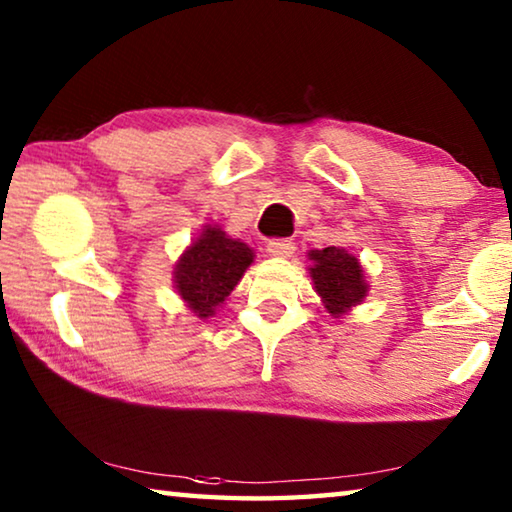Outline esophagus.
Returning a JSON list of instances; mask_svg holds the SVG:
<instances>
[{"instance_id": "34e87169", "label": "esophagus", "mask_w": 512, "mask_h": 512, "mask_svg": "<svg viewBox=\"0 0 512 512\" xmlns=\"http://www.w3.org/2000/svg\"><path fill=\"white\" fill-rule=\"evenodd\" d=\"M266 250H268V253H271L273 257H291L293 250H296V246H293L291 239H284V237H282V239H271V241H268Z\"/></svg>"}]
</instances>
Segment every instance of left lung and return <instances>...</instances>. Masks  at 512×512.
Listing matches in <instances>:
<instances>
[{
    "label": "left lung",
    "mask_w": 512,
    "mask_h": 512,
    "mask_svg": "<svg viewBox=\"0 0 512 512\" xmlns=\"http://www.w3.org/2000/svg\"><path fill=\"white\" fill-rule=\"evenodd\" d=\"M309 257L314 259L311 280H314L318 296L323 298L329 314H345L366 298L368 284L363 280V268L359 259L348 250L327 246L323 250H311Z\"/></svg>",
    "instance_id": "1"
}]
</instances>
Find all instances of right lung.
<instances>
[{
	"mask_svg": "<svg viewBox=\"0 0 512 512\" xmlns=\"http://www.w3.org/2000/svg\"><path fill=\"white\" fill-rule=\"evenodd\" d=\"M253 250L225 232L205 225L203 235L189 246L176 264V289L198 318H207L230 296L246 268Z\"/></svg>",
	"mask_w": 512,
	"mask_h": 512,
	"instance_id": "add662e5",
	"label": "right lung"
}]
</instances>
